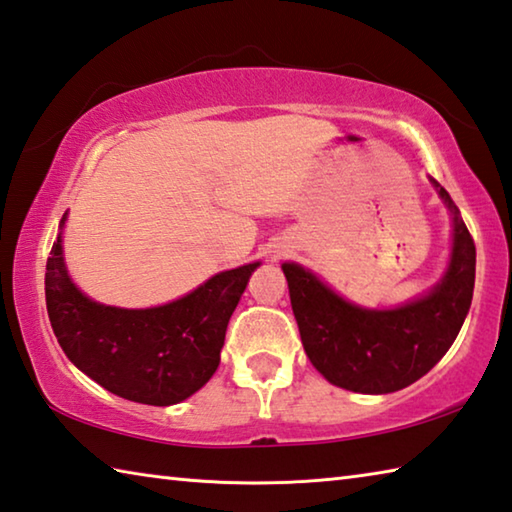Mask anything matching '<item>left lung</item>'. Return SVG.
Here are the masks:
<instances>
[{"instance_id":"1","label":"left lung","mask_w":512,"mask_h":512,"mask_svg":"<svg viewBox=\"0 0 512 512\" xmlns=\"http://www.w3.org/2000/svg\"><path fill=\"white\" fill-rule=\"evenodd\" d=\"M452 217V253L441 282L396 309H365L295 262H284L293 315L313 367L331 385L389 394L423 378L457 340L475 291L477 250L459 208L430 179Z\"/></svg>"}]
</instances>
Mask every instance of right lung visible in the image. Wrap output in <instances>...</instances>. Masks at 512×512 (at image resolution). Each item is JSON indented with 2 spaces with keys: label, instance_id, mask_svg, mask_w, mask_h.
I'll return each instance as SVG.
<instances>
[{
  "label": "right lung",
  "instance_id": "1",
  "mask_svg": "<svg viewBox=\"0 0 512 512\" xmlns=\"http://www.w3.org/2000/svg\"><path fill=\"white\" fill-rule=\"evenodd\" d=\"M46 259V311L62 351L82 374L127 401L167 407L190 398L219 367L232 311L259 262L217 273L152 309L94 302L69 277L62 228Z\"/></svg>",
  "mask_w": 512,
  "mask_h": 512
}]
</instances>
